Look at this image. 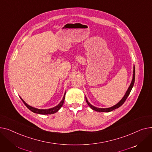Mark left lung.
<instances>
[{
  "label": "left lung",
  "mask_w": 152,
  "mask_h": 152,
  "mask_svg": "<svg viewBox=\"0 0 152 152\" xmlns=\"http://www.w3.org/2000/svg\"><path fill=\"white\" fill-rule=\"evenodd\" d=\"M134 81H135V67L134 66L132 80L131 83V84H130V85H129V88H128V90L126 91L125 94H124V97L121 99V101H120L119 102H118L116 105H115L111 107L105 108V109H101V108L96 107L92 105L90 102H89L88 101V100H87V99H86V101L87 104H88V105L90 106V107H91L93 110H95V111H97V112H111V111H112V110H115V109H116L119 108L120 106H121V105L123 104V103L124 102V101H125L126 100L127 97H128L129 94H130L132 88V87H133V86H134Z\"/></svg>",
  "instance_id": "1"
}]
</instances>
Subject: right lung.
<instances>
[{
  "label": "right lung",
  "mask_w": 152,
  "mask_h": 152,
  "mask_svg": "<svg viewBox=\"0 0 152 152\" xmlns=\"http://www.w3.org/2000/svg\"><path fill=\"white\" fill-rule=\"evenodd\" d=\"M65 95H66V93H64V97L63 98H62V101L60 102V103L56 105V107H55L53 108H51V109H37V108H35V107H33L32 106H30L28 104H26L24 101L23 99H22V98L20 97L21 99L22 100V101L23 102V103L25 104V105L28 107L31 111H32V112L34 113H39V114H42V115H48V114H53L55 113L56 112H57L60 109L61 107L62 106V105H63V103L64 102V99H65Z\"/></svg>",
  "instance_id": "add662e5"
}]
</instances>
